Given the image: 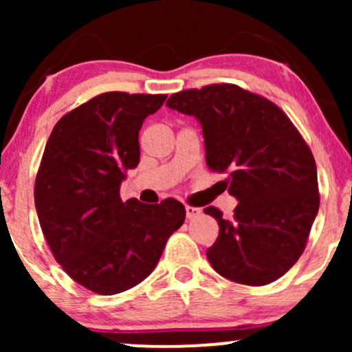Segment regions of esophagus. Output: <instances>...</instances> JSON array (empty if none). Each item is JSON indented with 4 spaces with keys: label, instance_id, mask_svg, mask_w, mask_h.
Segmentation results:
<instances>
[{
    "label": "esophagus",
    "instance_id": "esophagus-1",
    "mask_svg": "<svg viewBox=\"0 0 352 352\" xmlns=\"http://www.w3.org/2000/svg\"><path fill=\"white\" fill-rule=\"evenodd\" d=\"M185 212H187V218L188 220H192V218L199 217L201 213L200 208H195V207H185Z\"/></svg>",
    "mask_w": 352,
    "mask_h": 352
}]
</instances>
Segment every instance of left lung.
Returning <instances> with one entry per match:
<instances>
[{
    "label": "left lung",
    "instance_id": "obj_1",
    "mask_svg": "<svg viewBox=\"0 0 352 352\" xmlns=\"http://www.w3.org/2000/svg\"><path fill=\"white\" fill-rule=\"evenodd\" d=\"M167 106L199 120L207 165L228 173L221 184L238 200L232 220L205 208L220 227L210 265L241 285L276 281L301 256L319 210L309 147L280 107L233 84L177 92Z\"/></svg>",
    "mask_w": 352,
    "mask_h": 352
}]
</instances>
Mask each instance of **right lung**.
I'll return each instance as SVG.
<instances>
[{"instance_id": "add662e5", "label": "right lung", "mask_w": 352, "mask_h": 352, "mask_svg": "<svg viewBox=\"0 0 352 352\" xmlns=\"http://www.w3.org/2000/svg\"><path fill=\"white\" fill-rule=\"evenodd\" d=\"M165 94L104 92L52 129L34 185L39 225L56 261L84 288L117 294L153 272L185 207L119 195L140 160L139 132Z\"/></svg>"}]
</instances>
